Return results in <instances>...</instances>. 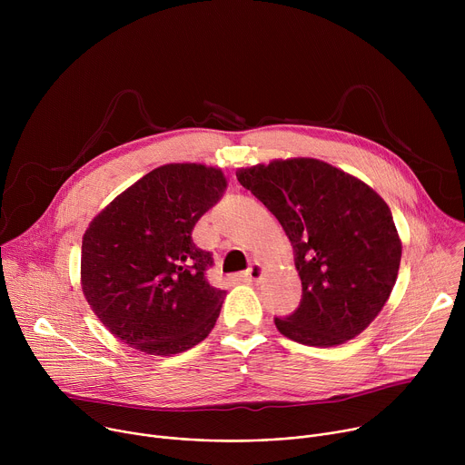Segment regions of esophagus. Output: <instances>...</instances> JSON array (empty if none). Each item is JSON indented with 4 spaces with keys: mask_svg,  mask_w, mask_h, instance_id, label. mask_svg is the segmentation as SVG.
I'll list each match as a JSON object with an SVG mask.
<instances>
[{
    "mask_svg": "<svg viewBox=\"0 0 465 465\" xmlns=\"http://www.w3.org/2000/svg\"><path fill=\"white\" fill-rule=\"evenodd\" d=\"M261 276H262V267L259 262H252L250 264V269L246 271V272H242V282H246V283H252V282H259L261 280Z\"/></svg>",
    "mask_w": 465,
    "mask_h": 465,
    "instance_id": "1",
    "label": "esophagus"
}]
</instances>
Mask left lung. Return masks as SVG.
<instances>
[{
	"instance_id": "8db88e82",
	"label": "left lung",
	"mask_w": 465,
	"mask_h": 465,
	"mask_svg": "<svg viewBox=\"0 0 465 465\" xmlns=\"http://www.w3.org/2000/svg\"><path fill=\"white\" fill-rule=\"evenodd\" d=\"M237 180L283 226L302 300L276 327L287 339L329 348L375 320L397 280L401 241L382 198L359 178L314 158L237 169Z\"/></svg>"
}]
</instances>
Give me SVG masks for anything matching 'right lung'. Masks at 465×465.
<instances>
[{
    "label": "right lung",
    "mask_w": 465,
    "mask_h": 465,
    "mask_svg": "<svg viewBox=\"0 0 465 465\" xmlns=\"http://www.w3.org/2000/svg\"><path fill=\"white\" fill-rule=\"evenodd\" d=\"M224 189L217 167L169 163L130 185L90 223L83 292L114 337L169 357L210 335L226 291L210 285L213 257L191 233Z\"/></svg>",
    "instance_id": "right-lung-1"
}]
</instances>
